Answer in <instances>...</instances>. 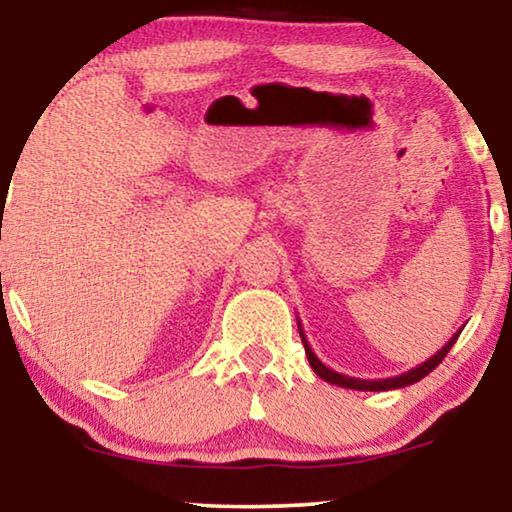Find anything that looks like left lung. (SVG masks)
<instances>
[{
	"instance_id": "left-lung-1",
	"label": "left lung",
	"mask_w": 512,
	"mask_h": 512,
	"mask_svg": "<svg viewBox=\"0 0 512 512\" xmlns=\"http://www.w3.org/2000/svg\"><path fill=\"white\" fill-rule=\"evenodd\" d=\"M298 331H300V340H303V347H305L307 361H310L312 370L321 377V380L331 382V384H335V387H345V389H359V391H389V389H403V387H408V384H415V382L422 380V377L429 375L433 368H438V366H440V361L445 359L447 352H450L454 342H457L459 333H461V328H459L457 333L452 335L450 340L445 342L443 347L438 349L436 354L431 356V359H426L424 363H419V366H415V368L405 370V373H401V375L387 377V380H359V377H349V375L335 373V370H331L328 366H324V363H321V361L317 359V354L312 352V347H310V342H307V338H305L303 326H300V321H298Z\"/></svg>"
}]
</instances>
